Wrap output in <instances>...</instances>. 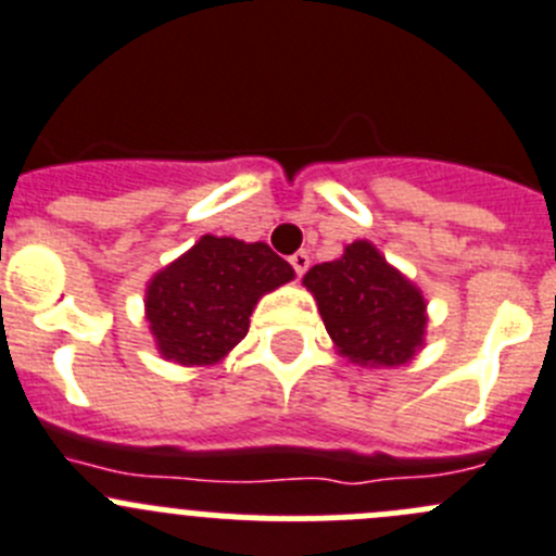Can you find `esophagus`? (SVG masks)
<instances>
[{"label":"esophagus","mask_w":556,"mask_h":556,"mask_svg":"<svg viewBox=\"0 0 556 556\" xmlns=\"http://www.w3.org/2000/svg\"><path fill=\"white\" fill-rule=\"evenodd\" d=\"M289 264H292L294 273L303 278L305 269H308V264H311V258H308V253H305V251H298V253H292V256H289Z\"/></svg>","instance_id":"esophagus-1"}]
</instances>
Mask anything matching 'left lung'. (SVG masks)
Masks as SVG:
<instances>
[{
  "label": "left lung",
  "instance_id": "left-lung-1",
  "mask_svg": "<svg viewBox=\"0 0 556 556\" xmlns=\"http://www.w3.org/2000/svg\"><path fill=\"white\" fill-rule=\"evenodd\" d=\"M327 332L349 361L404 366L420 349L426 300L366 240L305 273Z\"/></svg>",
  "mask_w": 556,
  "mask_h": 556
}]
</instances>
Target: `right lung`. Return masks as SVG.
Instances as JSON below:
<instances>
[{
    "label": "right lung",
    "mask_w": 556,
    "mask_h": 556,
    "mask_svg": "<svg viewBox=\"0 0 556 556\" xmlns=\"http://www.w3.org/2000/svg\"><path fill=\"white\" fill-rule=\"evenodd\" d=\"M292 278V264L264 242L204 235L147 289L157 349L182 366L218 363L248 336L256 300Z\"/></svg>",
    "instance_id": "add662e5"
}]
</instances>
